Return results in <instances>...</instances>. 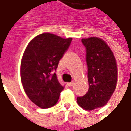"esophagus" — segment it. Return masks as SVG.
I'll return each instance as SVG.
<instances>
[{"mask_svg": "<svg viewBox=\"0 0 131 131\" xmlns=\"http://www.w3.org/2000/svg\"><path fill=\"white\" fill-rule=\"evenodd\" d=\"M73 82H70V83H67V85H68V87H72L73 85Z\"/></svg>", "mask_w": 131, "mask_h": 131, "instance_id": "1", "label": "esophagus"}]
</instances>
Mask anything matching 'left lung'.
Masks as SVG:
<instances>
[{"mask_svg": "<svg viewBox=\"0 0 131 131\" xmlns=\"http://www.w3.org/2000/svg\"><path fill=\"white\" fill-rule=\"evenodd\" d=\"M82 42L86 47L89 89L77 101L82 108L90 111L105 106L112 97L117 82V65L111 49L101 38H82Z\"/></svg>", "mask_w": 131, "mask_h": 131, "instance_id": "obj_1", "label": "left lung"}]
</instances>
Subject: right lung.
<instances>
[{"instance_id": "add662e5", "label": "right lung", "mask_w": 131, "mask_h": 131, "mask_svg": "<svg viewBox=\"0 0 131 131\" xmlns=\"http://www.w3.org/2000/svg\"><path fill=\"white\" fill-rule=\"evenodd\" d=\"M71 41L72 38L44 33L32 39L24 52L20 68L23 87L30 100L40 108L54 106L64 89L52 72L56 71Z\"/></svg>"}]
</instances>
